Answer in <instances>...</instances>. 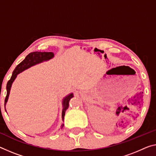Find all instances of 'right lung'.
<instances>
[{
    "label": "right lung",
    "instance_id": "1",
    "mask_svg": "<svg viewBox=\"0 0 156 156\" xmlns=\"http://www.w3.org/2000/svg\"><path fill=\"white\" fill-rule=\"evenodd\" d=\"M54 57V53L52 52H33V53H29L28 55L26 57V58L21 62L20 64H19L16 66V67L14 69V70L12 73V77L8 82L7 83L6 89H7V96L5 99V107L6 103L7 100H8V97L9 95V91L11 90V87L12 85V83L14 82V80H15L17 75L19 73H20L22 71H23L26 69H28L31 66H33L35 65H37L39 63L43 62L44 61H48L51 60ZM73 97V93H71L70 94H69L64 98L62 101V118L64 121L65 115L66 110L68 109L69 108V101L71 98ZM64 126V124L61 126V128H62Z\"/></svg>",
    "mask_w": 156,
    "mask_h": 156
}]
</instances>
